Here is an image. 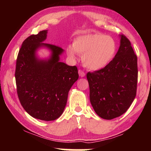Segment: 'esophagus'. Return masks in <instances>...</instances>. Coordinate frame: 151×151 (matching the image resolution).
I'll return each instance as SVG.
<instances>
[{
    "mask_svg": "<svg viewBox=\"0 0 151 151\" xmlns=\"http://www.w3.org/2000/svg\"><path fill=\"white\" fill-rule=\"evenodd\" d=\"M78 73H79V76H80V77H84V76H85V73H84V72L83 71H82V70H79V71H78Z\"/></svg>",
    "mask_w": 151,
    "mask_h": 151,
    "instance_id": "obj_1",
    "label": "esophagus"
}]
</instances>
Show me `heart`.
I'll return each mask as SVG.
<instances>
[{"instance_id": "obj_1", "label": "heart", "mask_w": 151, "mask_h": 151, "mask_svg": "<svg viewBox=\"0 0 151 151\" xmlns=\"http://www.w3.org/2000/svg\"><path fill=\"white\" fill-rule=\"evenodd\" d=\"M67 51L73 58H76V53L82 55L83 65L96 71L103 69L112 60L116 52V43L111 36L93 33L78 36Z\"/></svg>"}]
</instances>
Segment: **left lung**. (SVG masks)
<instances>
[{
  "label": "left lung",
  "instance_id": "8db88e82",
  "mask_svg": "<svg viewBox=\"0 0 151 151\" xmlns=\"http://www.w3.org/2000/svg\"><path fill=\"white\" fill-rule=\"evenodd\" d=\"M120 38L112 60L103 69L86 74L90 102L97 115L105 119L124 114L137 92V57L129 39L123 34Z\"/></svg>",
  "mask_w": 151,
  "mask_h": 151
}]
</instances>
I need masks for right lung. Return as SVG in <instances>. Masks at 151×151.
<instances>
[{
  "instance_id": "add662e5",
  "label": "right lung",
  "mask_w": 151,
  "mask_h": 151,
  "mask_svg": "<svg viewBox=\"0 0 151 151\" xmlns=\"http://www.w3.org/2000/svg\"><path fill=\"white\" fill-rule=\"evenodd\" d=\"M47 30L33 34L22 42L18 52L15 71L20 102L31 116L44 121L55 120L63 113L68 93L79 78L76 66L60 62L63 49L42 42ZM45 46L52 51L50 58L39 60L35 51Z\"/></svg>"
}]
</instances>
